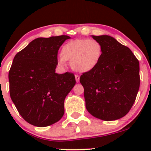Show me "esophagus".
Segmentation results:
<instances>
[{"label":"esophagus","mask_w":151,"mask_h":151,"mask_svg":"<svg viewBox=\"0 0 151 151\" xmlns=\"http://www.w3.org/2000/svg\"><path fill=\"white\" fill-rule=\"evenodd\" d=\"M75 79H76V81H77V83H78V82H80V76H79L78 74H76Z\"/></svg>","instance_id":"obj_1"}]
</instances>
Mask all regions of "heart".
<instances>
[{"mask_svg": "<svg viewBox=\"0 0 151 151\" xmlns=\"http://www.w3.org/2000/svg\"><path fill=\"white\" fill-rule=\"evenodd\" d=\"M102 54V45L99 41L94 39H75L63 45L58 63L59 66H64L66 60H69L74 71L88 72L98 66Z\"/></svg>", "mask_w": 151, "mask_h": 151, "instance_id": "b5f03b06", "label": "heart"}]
</instances>
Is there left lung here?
Returning <instances> with one entry per match:
<instances>
[{
    "mask_svg": "<svg viewBox=\"0 0 151 151\" xmlns=\"http://www.w3.org/2000/svg\"><path fill=\"white\" fill-rule=\"evenodd\" d=\"M92 37L101 44L103 54L98 66L80 77L85 106L95 118L115 121L134 103L140 83L139 63L129 47L112 36Z\"/></svg>",
    "mask_w": 151,
    "mask_h": 151,
    "instance_id": "8db88e82",
    "label": "left lung"
}]
</instances>
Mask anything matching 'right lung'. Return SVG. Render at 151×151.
<instances>
[{"label": "right lung", "instance_id": "obj_1", "mask_svg": "<svg viewBox=\"0 0 151 151\" xmlns=\"http://www.w3.org/2000/svg\"><path fill=\"white\" fill-rule=\"evenodd\" d=\"M69 36L37 38L14 58L9 72L12 101L25 121L45 127L60 121L64 100L76 83L74 74L55 73L58 51Z\"/></svg>", "mask_w": 151, "mask_h": 151}]
</instances>
